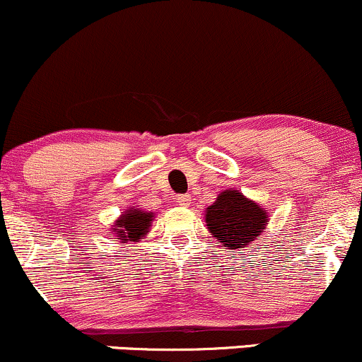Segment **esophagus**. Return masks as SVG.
I'll use <instances>...</instances> for the list:
<instances>
[{"label":"esophagus","instance_id":"esophagus-1","mask_svg":"<svg viewBox=\"0 0 362 362\" xmlns=\"http://www.w3.org/2000/svg\"><path fill=\"white\" fill-rule=\"evenodd\" d=\"M175 201L178 202V206H189V204H190V195H189V194L177 195Z\"/></svg>","mask_w":362,"mask_h":362}]
</instances>
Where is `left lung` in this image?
I'll return each instance as SVG.
<instances>
[{"label":"left lung","mask_w":362,"mask_h":362,"mask_svg":"<svg viewBox=\"0 0 362 362\" xmlns=\"http://www.w3.org/2000/svg\"><path fill=\"white\" fill-rule=\"evenodd\" d=\"M206 223L223 247L245 248L262 233L267 224V213L248 201L238 190H224L213 206L207 207Z\"/></svg>","instance_id":"obj_1"}]
</instances>
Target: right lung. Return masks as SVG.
<instances>
[{"mask_svg": "<svg viewBox=\"0 0 362 362\" xmlns=\"http://www.w3.org/2000/svg\"><path fill=\"white\" fill-rule=\"evenodd\" d=\"M153 214L146 213V211H136L131 209L126 214L120 216L115 224L114 231L117 236L119 242L127 243V242H138L139 236L146 235L149 226H151Z\"/></svg>", "mask_w": 362, "mask_h": 362, "instance_id": "1", "label": "right lung"}]
</instances>
